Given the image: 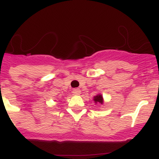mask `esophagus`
<instances>
[{"instance_id": "1", "label": "esophagus", "mask_w": 159, "mask_h": 159, "mask_svg": "<svg viewBox=\"0 0 159 159\" xmlns=\"http://www.w3.org/2000/svg\"><path fill=\"white\" fill-rule=\"evenodd\" d=\"M72 92L74 95H80L81 92H80V90L79 89V88H74L72 91Z\"/></svg>"}]
</instances>
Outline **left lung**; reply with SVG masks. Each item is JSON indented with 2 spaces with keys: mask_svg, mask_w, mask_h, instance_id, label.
<instances>
[{
  "mask_svg": "<svg viewBox=\"0 0 159 159\" xmlns=\"http://www.w3.org/2000/svg\"><path fill=\"white\" fill-rule=\"evenodd\" d=\"M94 101L95 102V103H101L102 104V96L101 95H98L94 97Z\"/></svg>",
  "mask_w": 159,
  "mask_h": 159,
  "instance_id": "obj_1",
  "label": "left lung"
}]
</instances>
